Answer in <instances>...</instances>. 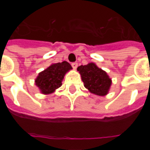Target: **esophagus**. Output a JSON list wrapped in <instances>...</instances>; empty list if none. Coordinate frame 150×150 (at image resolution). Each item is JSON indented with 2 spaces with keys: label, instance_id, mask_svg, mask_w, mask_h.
I'll return each mask as SVG.
<instances>
[{
  "label": "esophagus",
  "instance_id": "34e87169",
  "mask_svg": "<svg viewBox=\"0 0 150 150\" xmlns=\"http://www.w3.org/2000/svg\"><path fill=\"white\" fill-rule=\"evenodd\" d=\"M71 65H72L73 68H74V70H76V67H77V66H78V64L77 63H72V64H71Z\"/></svg>",
  "mask_w": 150,
  "mask_h": 150
}]
</instances>
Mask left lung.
<instances>
[{
  "label": "left lung",
  "mask_w": 150,
  "mask_h": 150,
  "mask_svg": "<svg viewBox=\"0 0 150 150\" xmlns=\"http://www.w3.org/2000/svg\"><path fill=\"white\" fill-rule=\"evenodd\" d=\"M77 71L81 75L84 86L89 92L99 96H105L109 93L112 79L106 71L91 62L86 65L77 67Z\"/></svg>",
  "instance_id": "obj_1"
}]
</instances>
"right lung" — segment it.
<instances>
[{
	"instance_id": "add662e5",
	"label": "right lung",
	"mask_w": 150,
	"mask_h": 150,
	"mask_svg": "<svg viewBox=\"0 0 150 150\" xmlns=\"http://www.w3.org/2000/svg\"><path fill=\"white\" fill-rule=\"evenodd\" d=\"M71 70H72V67L65 61L61 63L52 64L44 71L39 73L34 83L41 94L50 95L62 86L64 77Z\"/></svg>"
}]
</instances>
